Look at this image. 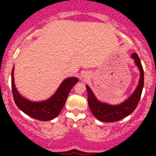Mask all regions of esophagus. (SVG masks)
<instances>
[{"label": "esophagus", "instance_id": "obj_1", "mask_svg": "<svg viewBox=\"0 0 156 156\" xmlns=\"http://www.w3.org/2000/svg\"><path fill=\"white\" fill-rule=\"evenodd\" d=\"M85 75V76H84V78H87V77L88 76V75Z\"/></svg>", "mask_w": 156, "mask_h": 156}]
</instances>
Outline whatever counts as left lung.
<instances>
[{
  "instance_id": "8db88e82",
  "label": "left lung",
  "mask_w": 156,
  "mask_h": 156,
  "mask_svg": "<svg viewBox=\"0 0 156 156\" xmlns=\"http://www.w3.org/2000/svg\"><path fill=\"white\" fill-rule=\"evenodd\" d=\"M131 58L134 60L140 73L139 83L131 95L118 105H111L100 101L96 97L89 86L86 85L87 90V101L90 109L94 117L103 122H118L131 114L136 108L140 99L144 84V72L140 58L136 53H132Z\"/></svg>"
}]
</instances>
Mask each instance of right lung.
<instances>
[{
    "instance_id": "1",
    "label": "right lung",
    "mask_w": 156,
    "mask_h": 156,
    "mask_svg": "<svg viewBox=\"0 0 156 156\" xmlns=\"http://www.w3.org/2000/svg\"><path fill=\"white\" fill-rule=\"evenodd\" d=\"M14 66L11 74V85L14 101L20 110L26 115L39 121L52 120L57 117L63 108L71 89L78 81L75 77H70L63 80L52 97L43 101H31L19 93L14 83Z\"/></svg>"
}]
</instances>
